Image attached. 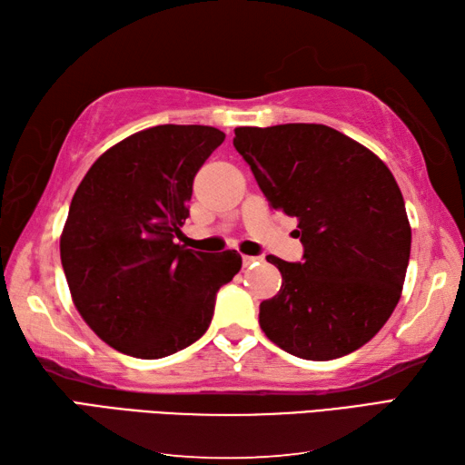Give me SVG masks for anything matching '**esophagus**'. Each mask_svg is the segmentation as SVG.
Returning a JSON list of instances; mask_svg holds the SVG:
<instances>
[{
	"label": "esophagus",
	"instance_id": "esophagus-1",
	"mask_svg": "<svg viewBox=\"0 0 465 465\" xmlns=\"http://www.w3.org/2000/svg\"><path fill=\"white\" fill-rule=\"evenodd\" d=\"M261 257H242V264L244 267H254V264H259Z\"/></svg>",
	"mask_w": 465,
	"mask_h": 465
}]
</instances>
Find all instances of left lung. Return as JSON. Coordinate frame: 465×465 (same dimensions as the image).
<instances>
[{
    "mask_svg": "<svg viewBox=\"0 0 465 465\" xmlns=\"http://www.w3.org/2000/svg\"><path fill=\"white\" fill-rule=\"evenodd\" d=\"M272 208L297 219L302 261L269 254L282 285L259 323L287 353L329 361L373 339L401 297L411 226L391 170L323 124L234 128Z\"/></svg>",
    "mask_w": 465,
    "mask_h": 465,
    "instance_id": "8db88e82",
    "label": "left lung"
}]
</instances>
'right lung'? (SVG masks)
<instances>
[{
    "mask_svg": "<svg viewBox=\"0 0 465 465\" xmlns=\"http://www.w3.org/2000/svg\"><path fill=\"white\" fill-rule=\"evenodd\" d=\"M213 126L163 124L106 150L75 191L60 239L74 305L104 343L160 359L201 339L216 292L241 271L236 251L174 242L198 168L219 148Z\"/></svg>",
    "mask_w": 465,
    "mask_h": 465,
    "instance_id": "1",
    "label": "right lung"
}]
</instances>
